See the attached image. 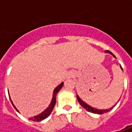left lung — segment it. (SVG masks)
I'll return each instance as SVG.
<instances>
[{"instance_id":"8db88e82","label":"left lung","mask_w":132,"mask_h":132,"mask_svg":"<svg viewBox=\"0 0 132 132\" xmlns=\"http://www.w3.org/2000/svg\"><path fill=\"white\" fill-rule=\"evenodd\" d=\"M105 52L106 53H110V54H112V56H113L114 57H115V56L111 52H110V51H108V50H107V51H105ZM121 69H122V66H121ZM77 99H78V101L79 102V103L80 104V105L83 107V108H84L85 109H86V110L88 111V112H93V113H95V114H104L105 113V112H108V111L110 110H112V108H114V107H112V108H111L110 109H108V110H98V109H95V108H92V107H90V105H87L86 102H84L82 100H80V98H79V97L77 95Z\"/></svg>"}]
</instances>
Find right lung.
Listing matches in <instances>:
<instances>
[{"instance_id":"right-lung-1","label":"right lung","mask_w":132,"mask_h":132,"mask_svg":"<svg viewBox=\"0 0 132 132\" xmlns=\"http://www.w3.org/2000/svg\"><path fill=\"white\" fill-rule=\"evenodd\" d=\"M63 83H61L60 85H59V86L54 89V93H53V98H52V102H51V104L49 105V106L48 108H46L45 110L42 113H41L40 114H39V115H37V116L33 117H31L30 118V120H32V121H35V122H39V121H42V120H43V119H46V117H48L49 116V114L52 113V110H53V109L54 108V105L56 104V94H57L59 91L60 90L61 88L63 87ZM10 101L12 102V104H13V107L15 108V110L17 111H18L16 108L15 107V105H13V102H12V100H10Z\"/></svg>"}]
</instances>
